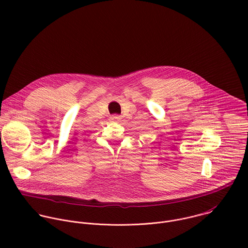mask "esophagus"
Returning <instances> with one entry per match:
<instances>
[{
  "label": "esophagus",
  "instance_id": "obj_1",
  "mask_svg": "<svg viewBox=\"0 0 248 248\" xmlns=\"http://www.w3.org/2000/svg\"><path fill=\"white\" fill-rule=\"evenodd\" d=\"M121 119H122V117L118 116V115H114V116L111 117V120L115 121V122H119V121H121Z\"/></svg>",
  "mask_w": 248,
  "mask_h": 248
}]
</instances>
